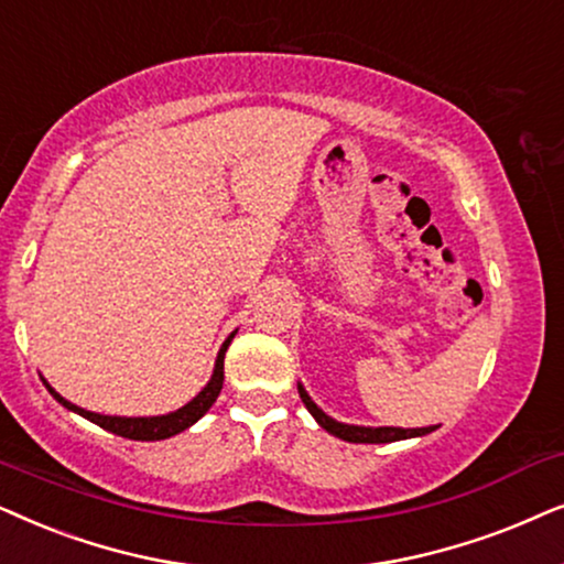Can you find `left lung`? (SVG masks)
Wrapping results in <instances>:
<instances>
[{
	"mask_svg": "<svg viewBox=\"0 0 564 564\" xmlns=\"http://www.w3.org/2000/svg\"><path fill=\"white\" fill-rule=\"evenodd\" d=\"M299 397H302L304 408L312 412V417L325 427L327 433L337 435V438L350 441V444H392V441H404V438H417V435H427L435 431V425L431 427H366V425H348V423H337L329 415H325L317 404L312 402V397L306 394V389L299 384Z\"/></svg>",
	"mask_w": 564,
	"mask_h": 564,
	"instance_id": "obj_1",
	"label": "left lung"
}]
</instances>
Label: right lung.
<instances>
[{
	"instance_id": "right-lung-1",
	"label": "right lung",
	"mask_w": 564,
	"mask_h": 564,
	"mask_svg": "<svg viewBox=\"0 0 564 564\" xmlns=\"http://www.w3.org/2000/svg\"><path fill=\"white\" fill-rule=\"evenodd\" d=\"M231 333L227 340H224L219 356H216V366H214V373H212V381L200 389L198 394L193 397L191 402L185 404V408H180L175 412H167V415H154V417H118V415H100V412H89V410H82L77 404H72L69 400H64L62 394L56 392L54 387L48 384V381H43L46 389L51 394H54L56 402H62L66 410L77 412V415L87 417L89 423L105 427V431L116 433V435H123V438H131V441H162V438H170V435H177L183 433L185 427H191L193 423H198L200 417L206 415L208 410H212V404L216 402V397L221 392V384H224V356H227V348L231 343Z\"/></svg>"
}]
</instances>
